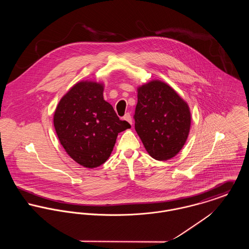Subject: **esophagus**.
<instances>
[{
  "instance_id": "1",
  "label": "esophagus",
  "mask_w": 249,
  "mask_h": 249,
  "mask_svg": "<svg viewBox=\"0 0 249 249\" xmlns=\"http://www.w3.org/2000/svg\"><path fill=\"white\" fill-rule=\"evenodd\" d=\"M124 120H125L126 122H128L130 124H132V118H131V115L129 113H126L124 116Z\"/></svg>"
}]
</instances>
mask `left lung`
I'll return each mask as SVG.
<instances>
[{
  "label": "left lung",
  "instance_id": "left-lung-1",
  "mask_svg": "<svg viewBox=\"0 0 249 249\" xmlns=\"http://www.w3.org/2000/svg\"><path fill=\"white\" fill-rule=\"evenodd\" d=\"M135 130L155 160L175 157L187 141L191 112L187 103L167 83L151 80L138 87Z\"/></svg>",
  "mask_w": 249,
  "mask_h": 249
}]
</instances>
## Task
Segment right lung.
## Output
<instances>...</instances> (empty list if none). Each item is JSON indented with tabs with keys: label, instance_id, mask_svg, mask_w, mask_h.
I'll list each match as a JSON object with an SVG mask.
<instances>
[{
	"label": "right lung",
	"instance_id": "obj_1",
	"mask_svg": "<svg viewBox=\"0 0 249 249\" xmlns=\"http://www.w3.org/2000/svg\"><path fill=\"white\" fill-rule=\"evenodd\" d=\"M59 142L79 165L93 169L109 158L120 132L130 128L104 100V84L80 81L62 97L53 115Z\"/></svg>",
	"mask_w": 249,
	"mask_h": 249
}]
</instances>
